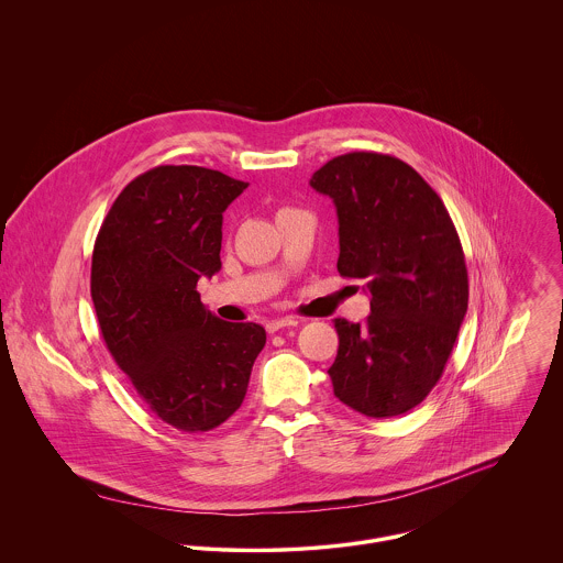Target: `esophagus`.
<instances>
[{"mask_svg":"<svg viewBox=\"0 0 563 563\" xmlns=\"http://www.w3.org/2000/svg\"><path fill=\"white\" fill-rule=\"evenodd\" d=\"M299 321L292 319V317H286V319H273V321H266V331L268 333H275L279 329H286V327H297Z\"/></svg>","mask_w":563,"mask_h":563,"instance_id":"1","label":"esophagus"}]
</instances>
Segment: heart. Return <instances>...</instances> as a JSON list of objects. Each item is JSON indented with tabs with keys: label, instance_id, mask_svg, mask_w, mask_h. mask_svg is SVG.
Wrapping results in <instances>:
<instances>
[{
	"label": "heart",
	"instance_id": "obj_1",
	"mask_svg": "<svg viewBox=\"0 0 563 563\" xmlns=\"http://www.w3.org/2000/svg\"><path fill=\"white\" fill-rule=\"evenodd\" d=\"M282 212H284V210H282Z\"/></svg>",
	"mask_w": 563,
	"mask_h": 563
}]
</instances>
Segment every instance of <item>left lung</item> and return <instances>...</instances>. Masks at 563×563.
I'll list each match as a JSON object with an SVG mask.
<instances>
[{
	"instance_id": "1",
	"label": "left lung",
	"mask_w": 563,
	"mask_h": 563,
	"mask_svg": "<svg viewBox=\"0 0 563 563\" xmlns=\"http://www.w3.org/2000/svg\"><path fill=\"white\" fill-rule=\"evenodd\" d=\"M310 186L338 212V273L366 282V322L335 319L333 395L371 418L409 411L442 377L468 310V273L435 190L405 162L353 152Z\"/></svg>"
}]
</instances>
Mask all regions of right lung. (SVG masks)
Returning a JSON list of instances; mask_svg holds the SVG:
<instances>
[{
	"label": "right lung",
	"instance_id": "add662e5",
	"mask_svg": "<svg viewBox=\"0 0 563 563\" xmlns=\"http://www.w3.org/2000/svg\"><path fill=\"white\" fill-rule=\"evenodd\" d=\"M249 184L203 166L132 179L97 234L90 297L103 342L166 424L197 433L244 401L266 331L217 319L197 292L221 271L223 212Z\"/></svg>",
	"mask_w": 563,
	"mask_h": 563
}]
</instances>
